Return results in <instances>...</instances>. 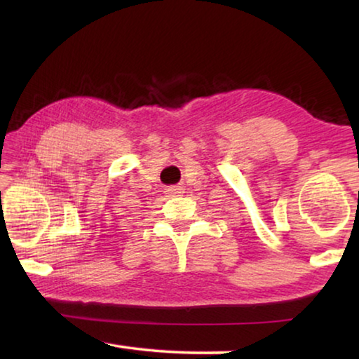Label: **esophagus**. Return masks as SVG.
Segmentation results:
<instances>
[{"instance_id": "obj_1", "label": "esophagus", "mask_w": 359, "mask_h": 359, "mask_svg": "<svg viewBox=\"0 0 359 359\" xmlns=\"http://www.w3.org/2000/svg\"><path fill=\"white\" fill-rule=\"evenodd\" d=\"M166 193L169 194V196H177V194L182 193V188H179V187H168L166 188Z\"/></svg>"}]
</instances>
